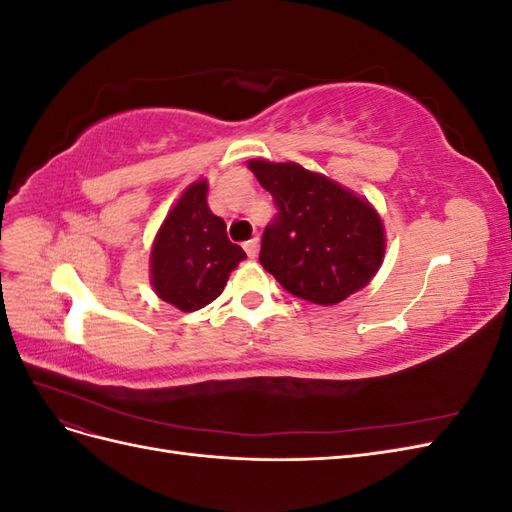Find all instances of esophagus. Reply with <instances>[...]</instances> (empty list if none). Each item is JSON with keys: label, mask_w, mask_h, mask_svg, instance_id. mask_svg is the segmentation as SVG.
I'll use <instances>...</instances> for the list:
<instances>
[{"label": "esophagus", "mask_w": 512, "mask_h": 512, "mask_svg": "<svg viewBox=\"0 0 512 512\" xmlns=\"http://www.w3.org/2000/svg\"><path fill=\"white\" fill-rule=\"evenodd\" d=\"M243 247H245L247 256H250V258H256V256H258V237H254V239H250V241H245V243H243Z\"/></svg>", "instance_id": "34e87169"}]
</instances>
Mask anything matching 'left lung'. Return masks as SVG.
<instances>
[{
    "label": "left lung",
    "mask_w": 512,
    "mask_h": 512,
    "mask_svg": "<svg viewBox=\"0 0 512 512\" xmlns=\"http://www.w3.org/2000/svg\"><path fill=\"white\" fill-rule=\"evenodd\" d=\"M280 209L260 245V265L290 294L335 305L382 267L384 222L367 198L297 162H247Z\"/></svg>",
    "instance_id": "1"
}]
</instances>
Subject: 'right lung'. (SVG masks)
<instances>
[{
    "instance_id": "1",
    "label": "right lung",
    "mask_w": 512,
    "mask_h": 512,
    "mask_svg": "<svg viewBox=\"0 0 512 512\" xmlns=\"http://www.w3.org/2000/svg\"><path fill=\"white\" fill-rule=\"evenodd\" d=\"M245 252L230 243L226 224L207 205V179H198L168 209L149 256L153 292L181 312H196L222 294Z\"/></svg>"
}]
</instances>
